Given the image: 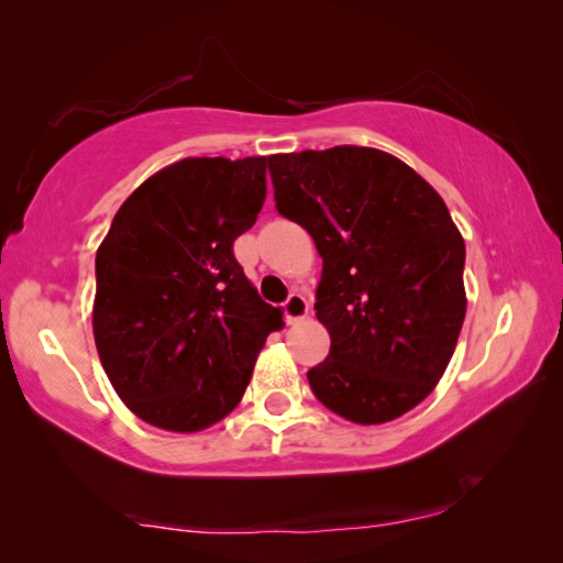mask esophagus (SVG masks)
<instances>
[{"label": "esophagus", "instance_id": "34e87169", "mask_svg": "<svg viewBox=\"0 0 563 563\" xmlns=\"http://www.w3.org/2000/svg\"><path fill=\"white\" fill-rule=\"evenodd\" d=\"M283 310H285V318H288V323H298V320H302L310 313V302L302 292H290V298L283 302Z\"/></svg>", "mask_w": 563, "mask_h": 563}]
</instances>
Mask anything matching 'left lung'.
<instances>
[{
  "label": "left lung",
  "instance_id": "obj_1",
  "mask_svg": "<svg viewBox=\"0 0 563 563\" xmlns=\"http://www.w3.org/2000/svg\"><path fill=\"white\" fill-rule=\"evenodd\" d=\"M278 212L310 233L330 353L308 371L345 421H396L439 386L466 318V245L439 192L376 147L271 155Z\"/></svg>",
  "mask_w": 563,
  "mask_h": 563
}]
</instances>
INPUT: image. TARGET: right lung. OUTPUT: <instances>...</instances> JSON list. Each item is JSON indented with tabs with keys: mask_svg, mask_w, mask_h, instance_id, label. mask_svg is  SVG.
<instances>
[{
	"mask_svg": "<svg viewBox=\"0 0 563 563\" xmlns=\"http://www.w3.org/2000/svg\"><path fill=\"white\" fill-rule=\"evenodd\" d=\"M267 157H185L147 177L97 247L95 345L150 426L198 433L243 398L280 308L233 255L267 192Z\"/></svg>",
	"mask_w": 563,
	"mask_h": 563,
	"instance_id": "obj_1",
	"label": "right lung"
}]
</instances>
